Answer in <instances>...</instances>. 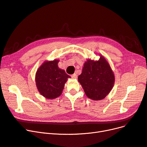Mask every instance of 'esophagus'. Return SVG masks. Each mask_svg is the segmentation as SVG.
Here are the masks:
<instances>
[{"label":"esophagus","instance_id":"34e87169","mask_svg":"<svg viewBox=\"0 0 147 147\" xmlns=\"http://www.w3.org/2000/svg\"><path fill=\"white\" fill-rule=\"evenodd\" d=\"M71 76V78L73 79H77V78H78V76L76 74H73Z\"/></svg>","mask_w":147,"mask_h":147}]
</instances>
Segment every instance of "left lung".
<instances>
[{
  "instance_id": "1",
  "label": "left lung",
  "mask_w": 147,
  "mask_h": 147,
  "mask_svg": "<svg viewBox=\"0 0 147 147\" xmlns=\"http://www.w3.org/2000/svg\"><path fill=\"white\" fill-rule=\"evenodd\" d=\"M78 80L88 97L99 100L104 99L111 90L115 76L109 63L100 56L98 61L89 59L84 63Z\"/></svg>"
}]
</instances>
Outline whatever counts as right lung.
Here are the masks:
<instances>
[{
	"label": "right lung",
	"mask_w": 147,
	"mask_h": 147,
	"mask_svg": "<svg viewBox=\"0 0 147 147\" xmlns=\"http://www.w3.org/2000/svg\"><path fill=\"white\" fill-rule=\"evenodd\" d=\"M58 60L43 63L37 69L36 82L39 93L48 99L61 96L65 82L71 77L58 67Z\"/></svg>",
	"instance_id": "obj_1"
}]
</instances>
